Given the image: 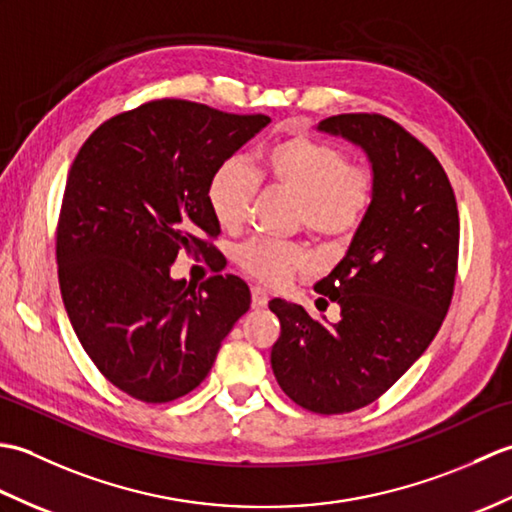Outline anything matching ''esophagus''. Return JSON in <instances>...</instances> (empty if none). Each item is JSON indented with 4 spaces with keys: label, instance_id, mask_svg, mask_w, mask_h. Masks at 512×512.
<instances>
[{
    "label": "esophagus",
    "instance_id": "1",
    "mask_svg": "<svg viewBox=\"0 0 512 512\" xmlns=\"http://www.w3.org/2000/svg\"><path fill=\"white\" fill-rule=\"evenodd\" d=\"M250 295H253V308H266L268 306V292L264 288L253 286Z\"/></svg>",
    "mask_w": 512,
    "mask_h": 512
}]
</instances>
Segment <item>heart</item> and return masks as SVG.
Wrapping results in <instances>:
<instances>
[{
  "label": "heart",
  "mask_w": 512,
  "mask_h": 512,
  "mask_svg": "<svg viewBox=\"0 0 512 512\" xmlns=\"http://www.w3.org/2000/svg\"><path fill=\"white\" fill-rule=\"evenodd\" d=\"M262 178L268 187L297 200V222L325 244L347 242L372 206L374 180L369 171L347 165L343 151L306 134L275 140L262 154ZM257 180L242 160H224L206 187V202L224 231L244 224ZM237 264L268 284H284L308 266L301 246L250 239L237 248Z\"/></svg>",
  "instance_id": "heart-1"
}]
</instances>
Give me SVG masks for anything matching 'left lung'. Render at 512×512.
<instances>
[{
    "instance_id": "left-lung-1",
    "label": "left lung",
    "mask_w": 512,
    "mask_h": 512,
    "mask_svg": "<svg viewBox=\"0 0 512 512\" xmlns=\"http://www.w3.org/2000/svg\"><path fill=\"white\" fill-rule=\"evenodd\" d=\"M317 132L363 151L374 198L341 262L314 284L341 319L314 321L303 306L273 299L281 336L270 365L299 407L345 413L385 394L438 334L453 297L460 220L442 165L394 121L341 114Z\"/></svg>"
}]
</instances>
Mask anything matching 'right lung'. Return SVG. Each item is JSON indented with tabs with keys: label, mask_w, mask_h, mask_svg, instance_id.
<instances>
[{
	"label": "right lung",
	"mask_w": 512,
	"mask_h": 512,
	"mask_svg": "<svg viewBox=\"0 0 512 512\" xmlns=\"http://www.w3.org/2000/svg\"><path fill=\"white\" fill-rule=\"evenodd\" d=\"M270 123L162 99L118 114L85 140L65 182L57 264L65 312L101 374L143 402L198 387L250 308L239 277L200 288L171 277L180 250L211 257L220 224L213 171Z\"/></svg>",
	"instance_id": "right-lung-1"
}]
</instances>
